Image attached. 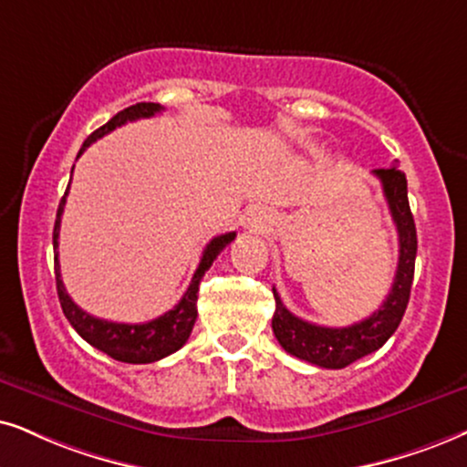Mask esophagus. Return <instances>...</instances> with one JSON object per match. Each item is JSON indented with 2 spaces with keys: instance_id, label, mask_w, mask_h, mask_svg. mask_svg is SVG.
<instances>
[{
  "instance_id": "34e87169",
  "label": "esophagus",
  "mask_w": 467,
  "mask_h": 467,
  "mask_svg": "<svg viewBox=\"0 0 467 467\" xmlns=\"http://www.w3.org/2000/svg\"><path fill=\"white\" fill-rule=\"evenodd\" d=\"M244 226L247 230H252V233H267L269 217L261 213V211H252V213L244 220Z\"/></svg>"
}]
</instances>
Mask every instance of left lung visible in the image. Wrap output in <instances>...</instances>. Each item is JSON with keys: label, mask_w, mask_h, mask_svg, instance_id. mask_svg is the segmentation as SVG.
<instances>
[{"label": "left lung", "mask_w": 467, "mask_h": 467, "mask_svg": "<svg viewBox=\"0 0 467 467\" xmlns=\"http://www.w3.org/2000/svg\"><path fill=\"white\" fill-rule=\"evenodd\" d=\"M373 174L381 181L383 196L388 200V209H390L392 222L397 223L399 233L397 274H394V285L379 310L349 327H323L288 312L274 288L275 312L271 318V327H274L277 342L286 353L321 366V368H345L356 359L386 345V340L397 332L407 302H410L418 239L414 215H411L410 200H407V179L397 168V163L390 168L373 170Z\"/></svg>", "instance_id": "1"}]
</instances>
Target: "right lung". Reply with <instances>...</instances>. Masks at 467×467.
Segmentation results:
<instances>
[{
    "mask_svg": "<svg viewBox=\"0 0 467 467\" xmlns=\"http://www.w3.org/2000/svg\"><path fill=\"white\" fill-rule=\"evenodd\" d=\"M161 109L163 108L159 103H135L131 108L118 111L109 122H105V125L99 127L92 135H88L84 146H81L79 155L92 144V141H97L99 138H103V135L111 133L114 129L125 125V122L140 120V118H150L159 114ZM67 193H64L60 200V206H57L56 226H53V263H56L57 297H60L64 317L68 318L70 326L75 327V332L79 334L81 338L90 342L94 349L108 353L109 358L118 359V362L150 364L165 356H170V353L179 351L187 342V338H190L193 323H196V317H198L196 302H198L200 280H202V275L209 271L211 265H213L217 254H220L230 241L237 237V233L220 234V237L209 241V245H206L202 252V258H200L196 274L192 277L190 288H187L185 295L181 297V302L176 304L172 310H168L165 315L146 323L105 321V318H97L81 310L79 306L70 299L67 288H64V282L60 275V261H57V237H60V222L64 213V204H67Z\"/></svg>",
    "mask_w": 467,
    "mask_h": 467,
    "instance_id": "1",
    "label": "right lung"
}]
</instances>
